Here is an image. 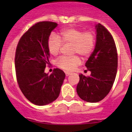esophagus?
I'll use <instances>...</instances> for the list:
<instances>
[{
  "label": "esophagus",
  "instance_id": "1",
  "mask_svg": "<svg viewBox=\"0 0 132 132\" xmlns=\"http://www.w3.org/2000/svg\"><path fill=\"white\" fill-rule=\"evenodd\" d=\"M72 73H70V72H65V75H66V76H69L70 75H71Z\"/></svg>",
  "mask_w": 132,
  "mask_h": 132
}]
</instances>
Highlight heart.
<instances>
[{
  "mask_svg": "<svg viewBox=\"0 0 132 132\" xmlns=\"http://www.w3.org/2000/svg\"><path fill=\"white\" fill-rule=\"evenodd\" d=\"M96 38L92 31H83L75 28L65 29L58 36L51 35L47 40V48L50 54L57 55L60 53L63 44L72 45V54H79L87 58L94 50ZM80 58L77 55L71 57H61L57 65L65 71H73L80 64Z\"/></svg>",
  "mask_w": 132,
  "mask_h": 132,
  "instance_id": "1",
  "label": "heart"
}]
</instances>
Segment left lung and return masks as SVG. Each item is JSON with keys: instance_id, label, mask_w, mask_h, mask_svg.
<instances>
[{"instance_id": "left-lung-1", "label": "left lung", "mask_w": 132, "mask_h": 132, "mask_svg": "<svg viewBox=\"0 0 132 132\" xmlns=\"http://www.w3.org/2000/svg\"><path fill=\"white\" fill-rule=\"evenodd\" d=\"M95 48L85 63L90 76L79 75L77 93L88 102L102 101L110 91L118 68V54L112 36L102 24L96 26Z\"/></svg>"}]
</instances>
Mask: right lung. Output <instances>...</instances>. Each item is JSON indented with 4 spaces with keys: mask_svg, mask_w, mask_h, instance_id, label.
Returning a JSON list of instances; mask_svg holds the SVG:
<instances>
[{
    "mask_svg": "<svg viewBox=\"0 0 132 132\" xmlns=\"http://www.w3.org/2000/svg\"><path fill=\"white\" fill-rule=\"evenodd\" d=\"M57 24L39 22L30 27L20 39L15 54L16 79L25 97L36 105L44 106L57 98L65 77L56 68L48 75L44 72L50 64L47 40Z\"/></svg>",
    "mask_w": 132,
    "mask_h": 132,
    "instance_id": "add662e5",
    "label": "right lung"
}]
</instances>
